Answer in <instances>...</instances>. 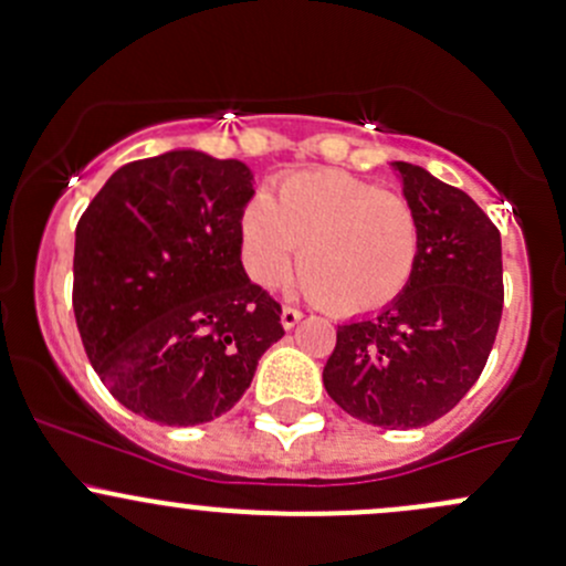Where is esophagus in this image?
<instances>
[{
  "mask_svg": "<svg viewBox=\"0 0 566 566\" xmlns=\"http://www.w3.org/2000/svg\"><path fill=\"white\" fill-rule=\"evenodd\" d=\"M301 317H303V312L301 308H293V306H284L282 308V325L284 328H295V325L301 323Z\"/></svg>",
  "mask_w": 566,
  "mask_h": 566,
  "instance_id": "1",
  "label": "esophagus"
}]
</instances>
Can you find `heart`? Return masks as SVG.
<instances>
[{
	"mask_svg": "<svg viewBox=\"0 0 566 566\" xmlns=\"http://www.w3.org/2000/svg\"><path fill=\"white\" fill-rule=\"evenodd\" d=\"M243 263L260 287L293 268L319 308L358 317L401 298L420 260V217L407 195L342 170L284 176L241 213Z\"/></svg>",
	"mask_w": 566,
	"mask_h": 566,
	"instance_id": "1",
	"label": "heart"
}]
</instances>
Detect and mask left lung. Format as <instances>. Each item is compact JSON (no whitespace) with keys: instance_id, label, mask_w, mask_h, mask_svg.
<instances>
[{"instance_id":"left-lung-1","label":"left lung","mask_w":566,"mask_h":566,"mask_svg":"<svg viewBox=\"0 0 566 566\" xmlns=\"http://www.w3.org/2000/svg\"><path fill=\"white\" fill-rule=\"evenodd\" d=\"M420 217V260L401 298L338 325L325 390L363 423L420 428L483 374L502 319V235L461 189L392 163Z\"/></svg>"}]
</instances>
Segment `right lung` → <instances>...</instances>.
<instances>
[{
	"instance_id": "1",
	"label": "right lung",
	"mask_w": 566,
	"mask_h": 566,
	"mask_svg": "<svg viewBox=\"0 0 566 566\" xmlns=\"http://www.w3.org/2000/svg\"><path fill=\"white\" fill-rule=\"evenodd\" d=\"M252 170L203 151L118 168L75 228L73 312L118 403L159 426L235 407L284 336L282 306L241 265Z\"/></svg>"
}]
</instances>
